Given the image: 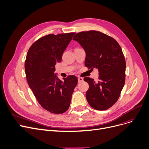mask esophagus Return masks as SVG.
<instances>
[{"mask_svg":"<svg viewBox=\"0 0 149 149\" xmlns=\"http://www.w3.org/2000/svg\"><path fill=\"white\" fill-rule=\"evenodd\" d=\"M77 79H78V82H81L84 80L83 77H79L78 78H77Z\"/></svg>","mask_w":149,"mask_h":149,"instance_id":"esophagus-1","label":"esophagus"}]
</instances>
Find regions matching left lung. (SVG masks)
Listing matches in <instances>:
<instances>
[{
  "mask_svg": "<svg viewBox=\"0 0 149 149\" xmlns=\"http://www.w3.org/2000/svg\"><path fill=\"white\" fill-rule=\"evenodd\" d=\"M73 39L86 51V67L99 71L97 81L84 79L89 85L87 102L97 110L109 109L117 102L125 84L126 63L121 47L113 38L95 30L79 32Z\"/></svg>",
  "mask_w": 149,
  "mask_h": 149,
  "instance_id": "obj_1",
  "label": "left lung"
}]
</instances>
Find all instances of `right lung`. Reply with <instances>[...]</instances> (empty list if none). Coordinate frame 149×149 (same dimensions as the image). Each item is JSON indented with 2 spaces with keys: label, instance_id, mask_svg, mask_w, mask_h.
I'll list each match as a JSON object with an SVG mask.
<instances>
[{
  "label": "right lung",
  "instance_id": "right-lung-1",
  "mask_svg": "<svg viewBox=\"0 0 149 149\" xmlns=\"http://www.w3.org/2000/svg\"><path fill=\"white\" fill-rule=\"evenodd\" d=\"M75 33L50 34L37 40L28 49L25 62L26 80L39 104L54 114L69 108L77 78L68 76L61 81L54 73L63 52Z\"/></svg>",
  "mask_w": 149,
  "mask_h": 149
}]
</instances>
